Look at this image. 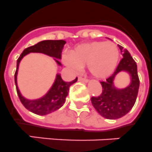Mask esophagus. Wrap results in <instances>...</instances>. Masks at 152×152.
Here are the masks:
<instances>
[{"label":"esophagus","instance_id":"34e87169","mask_svg":"<svg viewBox=\"0 0 152 152\" xmlns=\"http://www.w3.org/2000/svg\"><path fill=\"white\" fill-rule=\"evenodd\" d=\"M78 80L80 81V82H83V83H87L88 82L87 79L83 78V77H82V76H79Z\"/></svg>","mask_w":152,"mask_h":152}]
</instances>
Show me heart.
I'll return each instance as SVG.
<instances>
[{
    "label": "heart",
    "instance_id": "heart-1",
    "mask_svg": "<svg viewBox=\"0 0 152 152\" xmlns=\"http://www.w3.org/2000/svg\"><path fill=\"white\" fill-rule=\"evenodd\" d=\"M118 48L111 42H92L77 45L62 56L66 66L77 72L86 66L92 76L104 79L113 72L119 59Z\"/></svg>",
    "mask_w": 152,
    "mask_h": 152
}]
</instances>
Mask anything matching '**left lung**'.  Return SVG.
<instances>
[{"label": "left lung", "mask_w": 152, "mask_h": 152, "mask_svg": "<svg viewBox=\"0 0 152 152\" xmlns=\"http://www.w3.org/2000/svg\"><path fill=\"white\" fill-rule=\"evenodd\" d=\"M123 58L115 72L105 81H101L102 93L98 96L91 97L92 104L102 117L107 119H118L126 115L132 109L137 99L139 89L137 64L129 52L118 45ZM127 71L131 74L132 82L127 88L117 90L113 86V80L121 71Z\"/></svg>", "instance_id": "8db88e82"}]
</instances>
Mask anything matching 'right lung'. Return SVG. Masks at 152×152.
<instances>
[{"label": "right lung", "instance_id": "1", "mask_svg": "<svg viewBox=\"0 0 152 152\" xmlns=\"http://www.w3.org/2000/svg\"><path fill=\"white\" fill-rule=\"evenodd\" d=\"M66 44L64 40H45L37 43L35 45L25 48L23 51L21 56L17 60V69L15 73V82L16 85L18 95L21 100V104L24 105L29 111L38 114V115H46L48 113L54 112L62 107L66 101V97L68 95L69 86L77 81V77L71 82L66 83L62 80L59 74H57L56 78L52 86L44 96L34 100H26L21 96L19 91L17 84V74L20 61L23 57L30 52H39L43 54L48 55L49 56L54 58H61L62 49ZM57 64L61 66V63L56 59Z\"/></svg>", "mask_w": 152, "mask_h": 152}]
</instances>
